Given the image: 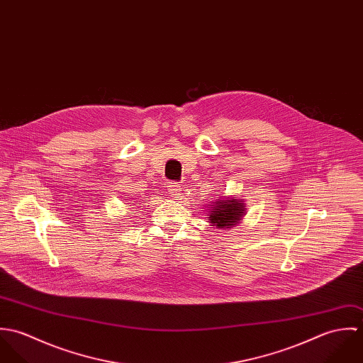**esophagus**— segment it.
Wrapping results in <instances>:
<instances>
[{"instance_id":"1","label":"esophagus","mask_w":363,"mask_h":363,"mask_svg":"<svg viewBox=\"0 0 363 363\" xmlns=\"http://www.w3.org/2000/svg\"><path fill=\"white\" fill-rule=\"evenodd\" d=\"M180 191H182V189H180V184H179V183L170 182V183L167 184V193H169L172 197L177 199V197L180 196Z\"/></svg>"}]
</instances>
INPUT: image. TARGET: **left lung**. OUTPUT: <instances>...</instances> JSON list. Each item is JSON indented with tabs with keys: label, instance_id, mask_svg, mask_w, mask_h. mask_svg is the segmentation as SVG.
<instances>
[{
	"label": "left lung",
	"instance_id": "obj_1",
	"mask_svg": "<svg viewBox=\"0 0 363 363\" xmlns=\"http://www.w3.org/2000/svg\"><path fill=\"white\" fill-rule=\"evenodd\" d=\"M245 211L246 209L243 203L236 200V197L228 200H218L209 207L208 218L215 226L226 229L242 220Z\"/></svg>",
	"mask_w": 363,
	"mask_h": 363
}]
</instances>
